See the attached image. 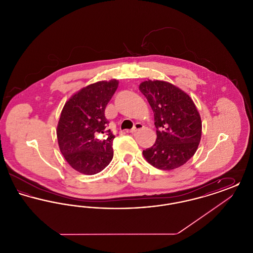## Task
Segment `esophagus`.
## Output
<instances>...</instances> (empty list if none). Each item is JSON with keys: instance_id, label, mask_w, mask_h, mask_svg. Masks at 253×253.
Here are the masks:
<instances>
[{"instance_id": "obj_1", "label": "esophagus", "mask_w": 253, "mask_h": 253, "mask_svg": "<svg viewBox=\"0 0 253 253\" xmlns=\"http://www.w3.org/2000/svg\"><path fill=\"white\" fill-rule=\"evenodd\" d=\"M143 127H144V126H143L141 123H135L134 126H133V128L130 131V132H132H132H138L139 130L143 129Z\"/></svg>"}]
</instances>
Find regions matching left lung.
<instances>
[{
    "label": "left lung",
    "mask_w": 253,
    "mask_h": 253,
    "mask_svg": "<svg viewBox=\"0 0 253 253\" xmlns=\"http://www.w3.org/2000/svg\"><path fill=\"white\" fill-rule=\"evenodd\" d=\"M139 90L154 112L157 140L143 151L152 166L170 170L184 165L195 154L202 134V121L192 97L179 87L163 81H145Z\"/></svg>",
    "instance_id": "8db88e82"
}]
</instances>
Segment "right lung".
<instances>
[{
    "label": "right lung",
    "mask_w": 253,
    "mask_h": 253,
    "mask_svg": "<svg viewBox=\"0 0 253 253\" xmlns=\"http://www.w3.org/2000/svg\"><path fill=\"white\" fill-rule=\"evenodd\" d=\"M119 81H101L76 92L64 104L57 126L60 152L68 164L84 174H96L113 159L115 134L106 130L104 111ZM103 133L105 138L100 137Z\"/></svg>",
    "instance_id": "1"
}]
</instances>
